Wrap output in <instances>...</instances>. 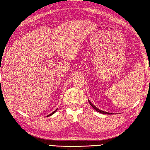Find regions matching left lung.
Instances as JSON below:
<instances>
[{
	"mask_svg": "<svg viewBox=\"0 0 150 150\" xmlns=\"http://www.w3.org/2000/svg\"><path fill=\"white\" fill-rule=\"evenodd\" d=\"M89 104H90V105H91L93 108H94L96 111H97V112H100V113H101V114H111V113H108V112H104V111H102V110H99V109H98V108H96V107L93 105V104L91 103V102H90L89 100Z\"/></svg>",
	"mask_w": 150,
	"mask_h": 150,
	"instance_id": "1",
	"label": "left lung"
}]
</instances>
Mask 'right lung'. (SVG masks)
Listing matches in <instances>:
<instances>
[{"label":"right lung","instance_id":"right-lung-1","mask_svg":"<svg viewBox=\"0 0 150 150\" xmlns=\"http://www.w3.org/2000/svg\"><path fill=\"white\" fill-rule=\"evenodd\" d=\"M57 110H55V111H54V112H52V113H51V114H50V115H47V117H48V116H50V115H52V114H54V113H55V112H57Z\"/></svg>","mask_w":150,"mask_h":150}]
</instances>
